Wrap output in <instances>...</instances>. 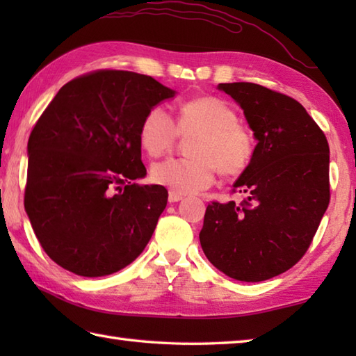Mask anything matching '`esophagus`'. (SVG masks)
Listing matches in <instances>:
<instances>
[{"label":"esophagus","instance_id":"1","mask_svg":"<svg viewBox=\"0 0 356 356\" xmlns=\"http://www.w3.org/2000/svg\"><path fill=\"white\" fill-rule=\"evenodd\" d=\"M182 199H184V195H182V194H177V193H174V191H171V190H170V194H168V200H170V203L180 202Z\"/></svg>","mask_w":356,"mask_h":356}]
</instances>
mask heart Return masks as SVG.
I'll use <instances>...</instances> for the list:
<instances>
[{
  "label": "heart",
  "instance_id": "heart-1",
  "mask_svg": "<svg viewBox=\"0 0 356 356\" xmlns=\"http://www.w3.org/2000/svg\"><path fill=\"white\" fill-rule=\"evenodd\" d=\"M180 136L194 134L188 159H170L151 168L157 185L177 194H193L213 185L216 171L223 177L243 174L255 153L254 134L238 120L237 111L216 96H199L180 104L177 119L153 107L139 127V145L149 157H161Z\"/></svg>",
  "mask_w": 356,
  "mask_h": 356
}]
</instances>
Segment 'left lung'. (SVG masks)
Returning a JSON list of instances; mask_svg holds the SVG:
<instances>
[{
  "instance_id": "8db88e82",
  "label": "left lung",
  "mask_w": 356,
  "mask_h": 356,
  "mask_svg": "<svg viewBox=\"0 0 356 356\" xmlns=\"http://www.w3.org/2000/svg\"><path fill=\"white\" fill-rule=\"evenodd\" d=\"M218 88L240 104L259 143L232 188L245 199L209 203L200 245L223 274L263 282L291 269L312 243L330 200L329 143L291 96L252 82Z\"/></svg>"
}]
</instances>
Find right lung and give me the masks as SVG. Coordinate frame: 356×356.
<instances>
[{
	"label": "right lung",
	"mask_w": 356,
	"mask_h": 356,
	"mask_svg": "<svg viewBox=\"0 0 356 356\" xmlns=\"http://www.w3.org/2000/svg\"><path fill=\"white\" fill-rule=\"evenodd\" d=\"M174 90L125 70H95L59 90L30 133L24 208L50 259L81 277L118 272L147 246L162 185L134 184L143 116Z\"/></svg>",
	"instance_id": "right-lung-1"
}]
</instances>
